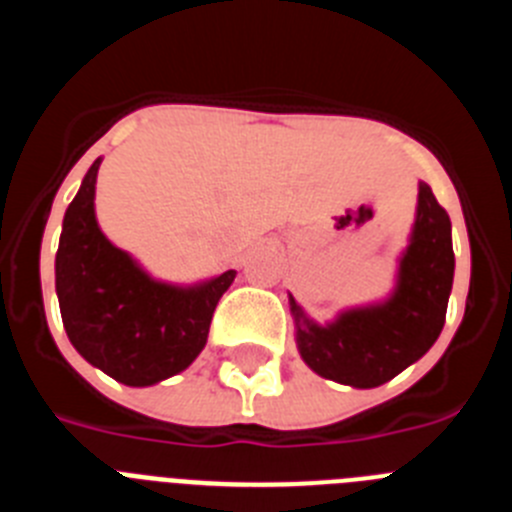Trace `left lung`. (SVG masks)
<instances>
[{"label": "left lung", "mask_w": 512, "mask_h": 512, "mask_svg": "<svg viewBox=\"0 0 512 512\" xmlns=\"http://www.w3.org/2000/svg\"><path fill=\"white\" fill-rule=\"evenodd\" d=\"M451 282V220L431 187L420 182L413 238L400 261V279L390 300L343 312L325 328L310 323L300 305L289 300L302 359L320 377L361 390L390 382L441 336Z\"/></svg>", "instance_id": "1"}]
</instances>
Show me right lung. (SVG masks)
<instances>
[{
  "label": "right lung",
  "instance_id": "add662e5",
  "mask_svg": "<svg viewBox=\"0 0 512 512\" xmlns=\"http://www.w3.org/2000/svg\"><path fill=\"white\" fill-rule=\"evenodd\" d=\"M102 158L66 210L56 253V292L66 336L89 364L130 387H148L187 369L207 343L212 312L235 271L200 284L153 282L112 246L94 217Z\"/></svg>",
  "mask_w": 512,
  "mask_h": 512
}]
</instances>
